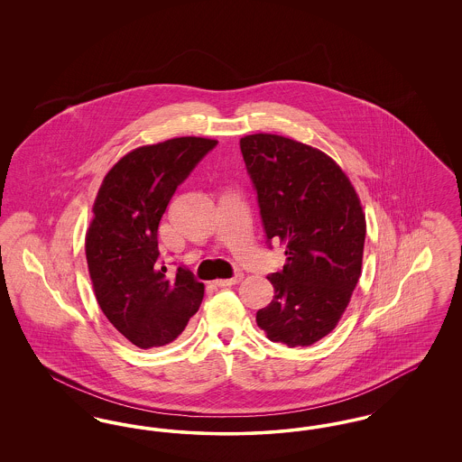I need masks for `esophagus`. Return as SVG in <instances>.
I'll return each mask as SVG.
<instances>
[{
  "label": "esophagus",
  "instance_id": "1",
  "mask_svg": "<svg viewBox=\"0 0 462 462\" xmlns=\"http://www.w3.org/2000/svg\"><path fill=\"white\" fill-rule=\"evenodd\" d=\"M242 279H244V273H236L232 279H220V281H215V286L218 287H226V286H234V284H239Z\"/></svg>",
  "mask_w": 462,
  "mask_h": 462
}]
</instances>
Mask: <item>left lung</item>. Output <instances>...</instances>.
<instances>
[{
  "mask_svg": "<svg viewBox=\"0 0 462 462\" xmlns=\"http://www.w3.org/2000/svg\"><path fill=\"white\" fill-rule=\"evenodd\" d=\"M258 196L266 242L286 247V264L270 273L275 296L258 310L266 337L310 346L334 329L362 273L365 215L348 176L319 149L286 136L241 138Z\"/></svg>",
  "mask_w": 462,
  "mask_h": 462,
  "instance_id": "obj_1",
  "label": "left lung"
}]
</instances>
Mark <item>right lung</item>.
I'll return each mask as SVG.
<instances>
[{"mask_svg":"<svg viewBox=\"0 0 462 462\" xmlns=\"http://www.w3.org/2000/svg\"><path fill=\"white\" fill-rule=\"evenodd\" d=\"M217 140L181 136L119 159L104 178L87 232V262L97 301L110 324L138 348L164 346L183 332L204 284L159 260L157 228L176 189Z\"/></svg>","mask_w":462,"mask_h":462,"instance_id":"add662e5","label":"right lung"}]
</instances>
